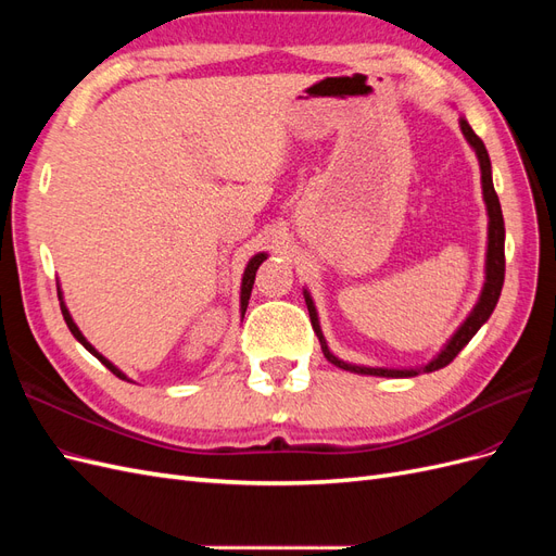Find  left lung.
Returning <instances> with one entry per match:
<instances>
[{"label": "left lung", "mask_w": 556, "mask_h": 556, "mask_svg": "<svg viewBox=\"0 0 556 556\" xmlns=\"http://www.w3.org/2000/svg\"><path fill=\"white\" fill-rule=\"evenodd\" d=\"M459 127H462V134L466 137L468 146L473 148L476 155H478L480 174H482V199H484V206H486V217H490V227H486L484 285H482L478 304L473 306V311L468 313V317L464 319L462 327L452 333V339L441 348L439 355H435L429 364H422L417 368H380V366L350 364V362H343V359L333 355V352L327 345V341H325L323 327H319V317H317V308L313 304V296L304 288V299H306V306H308V313H311V323H313V329H315L317 339H319V345H323L325 357L333 366L343 368V371L362 374V376H378V378H413V376H419V374L439 371V368L447 366L454 357L459 355V352L466 348V343L473 339L478 329L486 323V319H490V315L496 308V301H498L501 288H503V276H506V255H503V243H506V227H503V213H501V204H498V197H496L494 182H492V162H490V155H486V148L480 141L478 134L470 129V125L466 123V117H459Z\"/></svg>", "instance_id": "8db88e82"}]
</instances>
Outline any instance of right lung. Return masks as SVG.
Wrapping results in <instances>:
<instances>
[{
    "mask_svg": "<svg viewBox=\"0 0 556 556\" xmlns=\"http://www.w3.org/2000/svg\"><path fill=\"white\" fill-rule=\"evenodd\" d=\"M268 255H266V252H257V255H252L250 257V262H248V266H245V271H243V280H241V317L245 315V308H248V299H250V292H252V285H255V274H257V268H260V264L266 260ZM58 296H60V308H62V315H64V323H66V327H70V331L74 333V339L83 345V348H86L88 352H90V355H94L99 362H102L106 368H109V371L113 374V376H117V378H121V380H127V382H131L123 371H121V368H117L115 364H111L104 355H102V352H97L94 350V345L92 343H88V339H86V336H83L80 333V329L76 327V323H74V317H72V313H70V308H66V304H64V299H62V290L58 288Z\"/></svg>",
    "mask_w": 556,
    "mask_h": 556,
    "instance_id": "obj_1",
    "label": "right lung"
}]
</instances>
